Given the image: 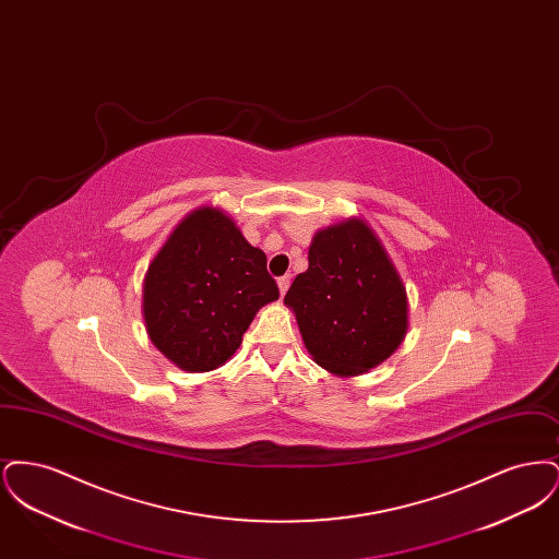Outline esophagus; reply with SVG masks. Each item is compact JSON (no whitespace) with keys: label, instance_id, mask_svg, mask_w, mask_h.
<instances>
[{"label":"esophagus","instance_id":"1","mask_svg":"<svg viewBox=\"0 0 559 559\" xmlns=\"http://www.w3.org/2000/svg\"><path fill=\"white\" fill-rule=\"evenodd\" d=\"M289 283H292V278H289V276H281V278L276 281L281 295H285V293H287V289H289Z\"/></svg>","mask_w":559,"mask_h":559}]
</instances>
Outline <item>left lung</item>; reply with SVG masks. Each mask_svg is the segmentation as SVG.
<instances>
[{
  "instance_id": "obj_1",
  "label": "left lung",
  "mask_w": 559,
  "mask_h": 559,
  "mask_svg": "<svg viewBox=\"0 0 559 559\" xmlns=\"http://www.w3.org/2000/svg\"><path fill=\"white\" fill-rule=\"evenodd\" d=\"M312 360L337 377L385 362L408 329L399 270L362 217L326 226L312 239L308 270L285 295Z\"/></svg>"
}]
</instances>
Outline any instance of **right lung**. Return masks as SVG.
Wrapping results in <instances>:
<instances>
[{
    "instance_id": "obj_1",
    "label": "right lung",
    "mask_w": 559,
    "mask_h": 559,
    "mask_svg": "<svg viewBox=\"0 0 559 559\" xmlns=\"http://www.w3.org/2000/svg\"><path fill=\"white\" fill-rule=\"evenodd\" d=\"M278 299L266 253L219 207H199L174 228L142 283L148 340L178 369L207 372L239 349L262 306Z\"/></svg>"
}]
</instances>
